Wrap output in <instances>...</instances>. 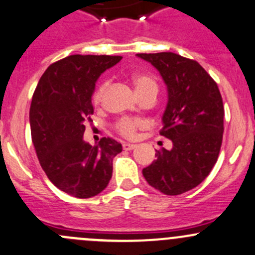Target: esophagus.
<instances>
[{
  "label": "esophagus",
  "instance_id": "obj_1",
  "mask_svg": "<svg viewBox=\"0 0 255 255\" xmlns=\"http://www.w3.org/2000/svg\"><path fill=\"white\" fill-rule=\"evenodd\" d=\"M122 148H123V150H133L135 148V145L134 144H130V143H123Z\"/></svg>",
  "mask_w": 255,
  "mask_h": 255
}]
</instances>
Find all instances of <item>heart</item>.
Instances as JSON below:
<instances>
[{
    "instance_id": "obj_1",
    "label": "heart",
    "mask_w": 255,
    "mask_h": 255,
    "mask_svg": "<svg viewBox=\"0 0 255 255\" xmlns=\"http://www.w3.org/2000/svg\"><path fill=\"white\" fill-rule=\"evenodd\" d=\"M132 83L135 88V92L139 96L144 95L148 93H157V84L151 77L146 76V74H134L132 77ZM107 83L104 82L99 85L93 94V103L100 104L104 98V94L106 92ZM144 126V122L138 119H129V117H123L117 121L116 123V130L121 135L125 138H133L135 135V132Z\"/></svg>"
}]
</instances>
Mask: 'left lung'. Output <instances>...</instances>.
I'll return each mask as SVG.
<instances>
[{
  "label": "left lung",
  "instance_id": "1",
  "mask_svg": "<svg viewBox=\"0 0 255 255\" xmlns=\"http://www.w3.org/2000/svg\"><path fill=\"white\" fill-rule=\"evenodd\" d=\"M159 71L167 87L160 134L172 149L156 150L143 168L155 189L178 195L202 183L218 161L224 133V104L218 84L197 61L173 52L138 53Z\"/></svg>",
  "mask_w": 255,
  "mask_h": 255
}]
</instances>
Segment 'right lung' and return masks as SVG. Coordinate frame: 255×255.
Here are the masks:
<instances>
[{"instance_id":"right-lung-1","label":"right lung","mask_w":255,"mask_h":255,"mask_svg":"<svg viewBox=\"0 0 255 255\" xmlns=\"http://www.w3.org/2000/svg\"><path fill=\"white\" fill-rule=\"evenodd\" d=\"M121 56L72 55L50 64L31 100V140L47 178L58 189L80 199L98 195L112 177V160L122 145L112 138L84 141L92 122L95 83Z\"/></svg>"}]
</instances>
